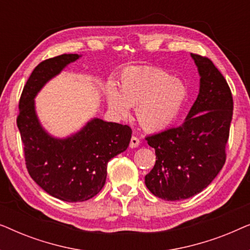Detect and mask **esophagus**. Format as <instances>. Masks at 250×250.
<instances>
[{
  "mask_svg": "<svg viewBox=\"0 0 250 250\" xmlns=\"http://www.w3.org/2000/svg\"><path fill=\"white\" fill-rule=\"evenodd\" d=\"M140 146V140L136 138V136H132L131 142H129V146L131 148H136V146Z\"/></svg>",
  "mask_w": 250,
  "mask_h": 250,
  "instance_id": "34e87169",
  "label": "esophagus"
}]
</instances>
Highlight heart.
<instances>
[{
    "mask_svg": "<svg viewBox=\"0 0 250 250\" xmlns=\"http://www.w3.org/2000/svg\"><path fill=\"white\" fill-rule=\"evenodd\" d=\"M186 85L158 68H131L123 73L118 88L105 87L108 107L118 116H126L135 107L139 124L146 131H162L173 124L187 100Z\"/></svg>",
    "mask_w": 250,
    "mask_h": 250,
    "instance_id": "obj_1",
    "label": "heart"
}]
</instances>
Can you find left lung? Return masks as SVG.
Wrapping results in <instances>:
<instances>
[{
	"label": "left lung",
	"mask_w": 250,
	"mask_h": 250,
	"mask_svg": "<svg viewBox=\"0 0 250 250\" xmlns=\"http://www.w3.org/2000/svg\"><path fill=\"white\" fill-rule=\"evenodd\" d=\"M200 76L199 94L183 124L146 136L156 164L146 186L160 199L183 200L211 183L227 158L233 114L231 90L220 70L206 57L191 53Z\"/></svg>",
	"instance_id": "8db88e82"
}]
</instances>
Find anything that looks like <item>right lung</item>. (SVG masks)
<instances>
[{
  "label": "right lung",
  "mask_w": 250,
  "mask_h": 250,
  "mask_svg": "<svg viewBox=\"0 0 250 250\" xmlns=\"http://www.w3.org/2000/svg\"><path fill=\"white\" fill-rule=\"evenodd\" d=\"M80 58L61 54L36 66L23 86L17 117L30 177L50 196L68 203L88 200L100 192L108 162L127 149L132 136L129 126L100 118L64 139L53 138L42 127L34 99L51 78Z\"/></svg>",
  "instance_id": "right-lung-1"
}]
</instances>
